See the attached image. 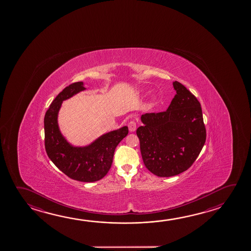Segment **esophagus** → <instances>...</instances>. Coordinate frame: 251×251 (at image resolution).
Segmentation results:
<instances>
[{
    "label": "esophagus",
    "mask_w": 251,
    "mask_h": 251,
    "mask_svg": "<svg viewBox=\"0 0 251 251\" xmlns=\"http://www.w3.org/2000/svg\"><path fill=\"white\" fill-rule=\"evenodd\" d=\"M127 127H128V130L130 132H134L136 129V124L134 121L129 122L127 124Z\"/></svg>",
    "instance_id": "esophagus-1"
}]
</instances>
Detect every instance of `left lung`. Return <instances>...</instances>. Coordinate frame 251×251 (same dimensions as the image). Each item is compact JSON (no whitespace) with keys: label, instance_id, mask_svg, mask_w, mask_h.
<instances>
[{"label":"left lung","instance_id":"8db88e82","mask_svg":"<svg viewBox=\"0 0 251 251\" xmlns=\"http://www.w3.org/2000/svg\"><path fill=\"white\" fill-rule=\"evenodd\" d=\"M167 111L141 116L136 129L142 158L155 176L170 177L186 171L197 159L206 139L202 108L198 99L179 82Z\"/></svg>","mask_w":251,"mask_h":251}]
</instances>
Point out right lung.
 Instances as JSON below:
<instances>
[{"label": "right lung", "instance_id": "right-lung-1", "mask_svg": "<svg viewBox=\"0 0 251 251\" xmlns=\"http://www.w3.org/2000/svg\"><path fill=\"white\" fill-rule=\"evenodd\" d=\"M86 88L83 82L67 86L53 100L44 118L45 148L49 158L71 179L93 182L106 176L113 162L116 146L127 136V126L107 132L90 145L74 146L60 130L58 114L62 102Z\"/></svg>", "mask_w": 251, "mask_h": 251}]
</instances>
